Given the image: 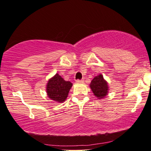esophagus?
Listing matches in <instances>:
<instances>
[{
	"label": "esophagus",
	"mask_w": 151,
	"mask_h": 151,
	"mask_svg": "<svg viewBox=\"0 0 151 151\" xmlns=\"http://www.w3.org/2000/svg\"><path fill=\"white\" fill-rule=\"evenodd\" d=\"M83 82H84V80L83 79H81V80L77 79V80H76V83H83Z\"/></svg>",
	"instance_id": "esophagus-1"
}]
</instances>
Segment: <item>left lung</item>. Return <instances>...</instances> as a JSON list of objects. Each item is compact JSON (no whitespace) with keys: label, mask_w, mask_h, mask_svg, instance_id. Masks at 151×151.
Wrapping results in <instances>:
<instances>
[{"label":"left lung","mask_w":151,"mask_h":151,"mask_svg":"<svg viewBox=\"0 0 151 151\" xmlns=\"http://www.w3.org/2000/svg\"><path fill=\"white\" fill-rule=\"evenodd\" d=\"M91 90L99 99H103L108 94L109 87L107 82L104 79L103 76L99 75L93 78L90 85Z\"/></svg>","instance_id":"obj_1"}]
</instances>
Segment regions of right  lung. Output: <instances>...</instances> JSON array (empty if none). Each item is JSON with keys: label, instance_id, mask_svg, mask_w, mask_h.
I'll use <instances>...</instances> for the list:
<instances>
[{"label": "right lung", "instance_id": "1", "mask_svg": "<svg viewBox=\"0 0 151 151\" xmlns=\"http://www.w3.org/2000/svg\"><path fill=\"white\" fill-rule=\"evenodd\" d=\"M72 86V83L66 81L59 74H56L48 80L46 85V93L51 100L62 103L66 99Z\"/></svg>", "mask_w": 151, "mask_h": 151}]
</instances>
